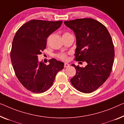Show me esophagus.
Segmentation results:
<instances>
[{"instance_id": "1", "label": "esophagus", "mask_w": 124, "mask_h": 124, "mask_svg": "<svg viewBox=\"0 0 124 124\" xmlns=\"http://www.w3.org/2000/svg\"><path fill=\"white\" fill-rule=\"evenodd\" d=\"M70 66V64H68V63H64V67H68Z\"/></svg>"}]
</instances>
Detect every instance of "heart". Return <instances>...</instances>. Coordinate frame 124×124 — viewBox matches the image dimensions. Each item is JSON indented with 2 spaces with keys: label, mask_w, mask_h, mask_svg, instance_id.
Here are the masks:
<instances>
[{
  "label": "heart",
  "mask_w": 124,
  "mask_h": 124,
  "mask_svg": "<svg viewBox=\"0 0 124 124\" xmlns=\"http://www.w3.org/2000/svg\"><path fill=\"white\" fill-rule=\"evenodd\" d=\"M70 34H70V33H65L63 35V36H67V35H70ZM58 57L59 58H60L61 60H64V61L67 60L68 59V57L67 56V54H64V53H61V54H59L58 55Z\"/></svg>",
  "instance_id": "obj_1"
}]
</instances>
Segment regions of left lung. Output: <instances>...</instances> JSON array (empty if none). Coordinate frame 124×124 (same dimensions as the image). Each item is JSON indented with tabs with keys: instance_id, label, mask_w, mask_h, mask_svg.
Instances as JSON below:
<instances>
[{
	"instance_id": "8db88e82",
	"label": "left lung",
	"mask_w": 124,
	"mask_h": 124,
	"mask_svg": "<svg viewBox=\"0 0 124 124\" xmlns=\"http://www.w3.org/2000/svg\"><path fill=\"white\" fill-rule=\"evenodd\" d=\"M76 38V60L86 62L85 67L72 64L76 73L70 81L74 87L83 93H90L100 87L110 75L115 52L108 29L91 18L64 22Z\"/></svg>"
}]
</instances>
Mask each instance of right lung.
Listing matches in <instances>:
<instances>
[{
  "label": "right lung",
  "instance_id": "add662e5",
  "mask_svg": "<svg viewBox=\"0 0 124 124\" xmlns=\"http://www.w3.org/2000/svg\"><path fill=\"white\" fill-rule=\"evenodd\" d=\"M62 21L32 20L18 29L12 43L11 61L15 73L25 88L34 93L51 87L64 63L54 58L48 65L39 62L38 56L46 47L47 38L61 27Z\"/></svg>",
  "mask_w": 124,
  "mask_h": 124
}]
</instances>
